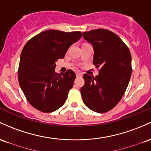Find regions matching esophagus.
Instances as JSON below:
<instances>
[{"mask_svg": "<svg viewBox=\"0 0 151 151\" xmlns=\"http://www.w3.org/2000/svg\"><path fill=\"white\" fill-rule=\"evenodd\" d=\"M76 75H77V77H82V73L77 72V73H76Z\"/></svg>", "mask_w": 151, "mask_h": 151, "instance_id": "obj_1", "label": "esophagus"}]
</instances>
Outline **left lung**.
<instances>
[{"label": "left lung", "instance_id": "obj_1", "mask_svg": "<svg viewBox=\"0 0 151 151\" xmlns=\"http://www.w3.org/2000/svg\"><path fill=\"white\" fill-rule=\"evenodd\" d=\"M94 48L93 64L99 74H84L81 94L84 105L104 113L117 105L126 90L132 74L131 54L126 44L115 33L98 29L82 33Z\"/></svg>", "mask_w": 151, "mask_h": 151}]
</instances>
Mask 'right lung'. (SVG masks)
Listing matches in <instances>:
<instances>
[{
    "mask_svg": "<svg viewBox=\"0 0 151 151\" xmlns=\"http://www.w3.org/2000/svg\"><path fill=\"white\" fill-rule=\"evenodd\" d=\"M82 37L80 31H43L24 46L18 70L20 87L28 102L42 112H52L64 105L72 88L75 73L55 72L56 62Z\"/></svg>",
    "mask_w": 151,
    "mask_h": 151,
    "instance_id": "obj_1",
    "label": "right lung"
}]
</instances>
